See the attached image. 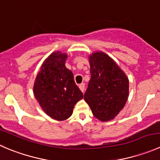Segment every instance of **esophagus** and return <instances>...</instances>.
Returning a JSON list of instances; mask_svg holds the SVG:
<instances>
[{
	"label": "esophagus",
	"instance_id": "1",
	"mask_svg": "<svg viewBox=\"0 0 160 160\" xmlns=\"http://www.w3.org/2000/svg\"><path fill=\"white\" fill-rule=\"evenodd\" d=\"M79 88H80V91H82V92H84V91H85V84L84 83H81V84H80L79 85Z\"/></svg>",
	"mask_w": 160,
	"mask_h": 160
}]
</instances>
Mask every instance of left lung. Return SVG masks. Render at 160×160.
<instances>
[{"mask_svg": "<svg viewBox=\"0 0 160 160\" xmlns=\"http://www.w3.org/2000/svg\"><path fill=\"white\" fill-rule=\"evenodd\" d=\"M89 62L91 80L84 100L97 119L108 121L124 107L129 95V80L124 72L104 52L92 53Z\"/></svg>", "mask_w": 160, "mask_h": 160, "instance_id": "8db88e82", "label": "left lung"}]
</instances>
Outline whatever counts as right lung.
I'll list each match as a JSON object with an SVG mask.
<instances>
[{
  "label": "right lung",
  "mask_w": 160,
  "mask_h": 160,
  "mask_svg": "<svg viewBox=\"0 0 160 160\" xmlns=\"http://www.w3.org/2000/svg\"><path fill=\"white\" fill-rule=\"evenodd\" d=\"M66 53L55 52L43 62L36 77L33 94L44 112L58 121L70 117L77 102L83 98L73 74L65 66Z\"/></svg>",
  "instance_id": "1"
}]
</instances>
